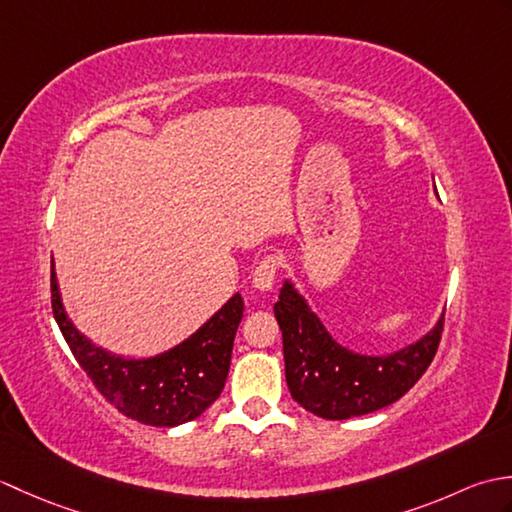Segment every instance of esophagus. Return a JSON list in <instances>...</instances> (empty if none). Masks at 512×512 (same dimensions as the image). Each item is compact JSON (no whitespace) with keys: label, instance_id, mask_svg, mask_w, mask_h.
Masks as SVG:
<instances>
[{"label":"esophagus","instance_id":"esophagus-1","mask_svg":"<svg viewBox=\"0 0 512 512\" xmlns=\"http://www.w3.org/2000/svg\"><path fill=\"white\" fill-rule=\"evenodd\" d=\"M279 268H281V257H277V255L266 257L264 262L255 268V273H253V286H255L257 290H273Z\"/></svg>","mask_w":512,"mask_h":512}]
</instances>
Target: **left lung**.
<instances>
[{"instance_id": "1", "label": "left lung", "mask_w": 512, "mask_h": 512, "mask_svg": "<svg viewBox=\"0 0 512 512\" xmlns=\"http://www.w3.org/2000/svg\"><path fill=\"white\" fill-rule=\"evenodd\" d=\"M284 336L286 383L299 405L325 420H347L402 398L438 352L444 314L420 341L383 356L347 350L332 339L295 286L284 281L275 303Z\"/></svg>"}]
</instances>
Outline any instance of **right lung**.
Returning a JSON list of instances; mask_svg holds the SVG:
<instances>
[{
  "label": "right lung",
  "mask_w": 512,
  "mask_h": 512,
  "mask_svg": "<svg viewBox=\"0 0 512 512\" xmlns=\"http://www.w3.org/2000/svg\"><path fill=\"white\" fill-rule=\"evenodd\" d=\"M52 312L65 343L107 402L149 427H178L198 418L220 398L231 367L244 301L233 295L198 332L171 350L149 358L105 352L74 328L63 308L57 273L50 277Z\"/></svg>",
  "instance_id": "add662e5"
}]
</instances>
